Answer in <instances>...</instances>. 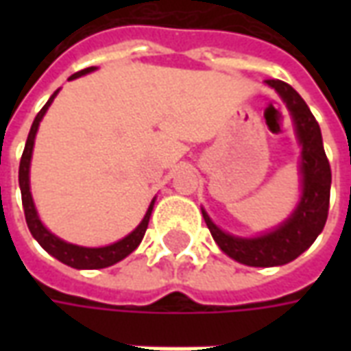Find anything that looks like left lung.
Listing matches in <instances>:
<instances>
[{
	"label": "left lung",
	"instance_id": "obj_1",
	"mask_svg": "<svg viewBox=\"0 0 351 351\" xmlns=\"http://www.w3.org/2000/svg\"><path fill=\"white\" fill-rule=\"evenodd\" d=\"M265 82L276 90L293 118L297 141L301 145V201L282 226L254 239L233 237L221 231L203 210L206 228L210 229V235L220 250L239 263L250 267L286 265L310 248L316 237L324 231L331 193V167L325 156L322 131L308 105L286 82L274 79Z\"/></svg>",
	"mask_w": 351,
	"mask_h": 351
}]
</instances>
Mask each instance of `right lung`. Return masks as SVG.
<instances>
[{"instance_id": "right-lung-1", "label": "right lung", "mask_w": 351, "mask_h": 351, "mask_svg": "<svg viewBox=\"0 0 351 351\" xmlns=\"http://www.w3.org/2000/svg\"><path fill=\"white\" fill-rule=\"evenodd\" d=\"M95 67H86L82 71L75 73L69 77V80L79 79L86 73H92ZM60 90L50 95V99L47 101V105L39 110V114L35 116L34 123H32V130H29V135H27L26 146H24V152H22V160H20V169H19V184L20 191H22V205H24V216H26V223L29 228V233L34 235V239L37 243L41 244L45 250L49 252L52 258H56L58 261L69 265L73 269H105V267H110V265L122 261L123 258H128L131 252L137 248L143 237L146 233V228H148V221H150V214H152L154 208V199L148 210H146L145 218L138 223L137 228L131 231L130 235L123 237L122 241H118L114 244H108V246H101V248H84V246H77V244H69L58 239L56 235H52L49 229L43 226V221L39 220L37 216V210H35L34 197H32V191H29V163H32V152H34V143L35 135H37V130H39V122L43 120L45 112L49 110L50 103L54 101L56 93Z\"/></svg>"}]
</instances>
